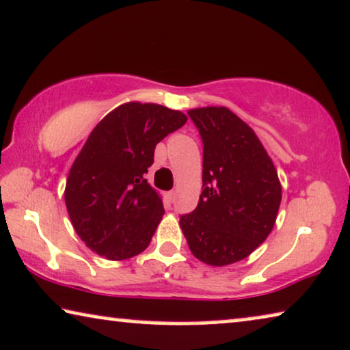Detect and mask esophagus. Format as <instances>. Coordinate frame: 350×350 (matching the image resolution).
Returning <instances> with one entry per match:
<instances>
[{
	"label": "esophagus",
	"instance_id": "34e87169",
	"mask_svg": "<svg viewBox=\"0 0 350 350\" xmlns=\"http://www.w3.org/2000/svg\"><path fill=\"white\" fill-rule=\"evenodd\" d=\"M175 199H176V191L167 192V200H169L170 204H172V202H175Z\"/></svg>",
	"mask_w": 350,
	"mask_h": 350
}]
</instances>
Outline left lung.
Segmentation results:
<instances>
[{
	"label": "left lung",
	"instance_id": "obj_1",
	"mask_svg": "<svg viewBox=\"0 0 350 350\" xmlns=\"http://www.w3.org/2000/svg\"><path fill=\"white\" fill-rule=\"evenodd\" d=\"M204 142V191L180 217L200 262L224 267L246 259L276 222L282 189L275 164L254 131L227 107L187 110Z\"/></svg>",
	"mask_w": 350,
	"mask_h": 350
}]
</instances>
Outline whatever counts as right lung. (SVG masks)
<instances>
[{"label":"right lung","instance_id":"add662e5","mask_svg":"<svg viewBox=\"0 0 350 350\" xmlns=\"http://www.w3.org/2000/svg\"><path fill=\"white\" fill-rule=\"evenodd\" d=\"M186 121L180 110L126 103L91 131L69 170L64 200L75 232L96 254L124 260L150 245L164 205L144 175L156 145Z\"/></svg>","mask_w":350,"mask_h":350}]
</instances>
